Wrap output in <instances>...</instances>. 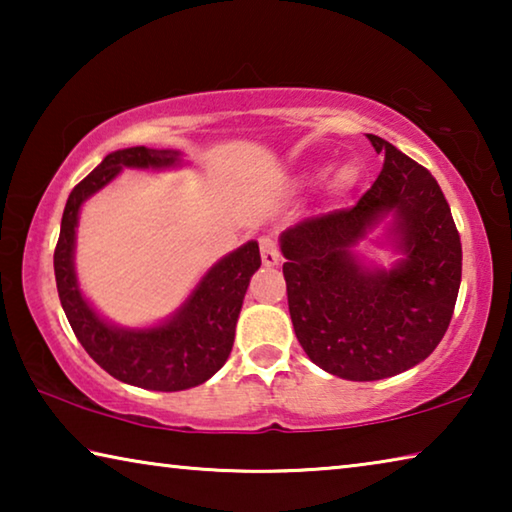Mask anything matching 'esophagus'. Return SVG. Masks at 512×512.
Here are the masks:
<instances>
[{
	"instance_id": "obj_1",
	"label": "esophagus",
	"mask_w": 512,
	"mask_h": 512,
	"mask_svg": "<svg viewBox=\"0 0 512 512\" xmlns=\"http://www.w3.org/2000/svg\"><path fill=\"white\" fill-rule=\"evenodd\" d=\"M259 250H262L264 266H277L280 264V248H277L275 237H262L259 239Z\"/></svg>"
}]
</instances>
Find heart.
Returning a JSON list of instances; mask_svg holds the SVG:
<instances>
[{"instance_id":"b5f03b06","label":"heart","mask_w":512,"mask_h":512,"mask_svg":"<svg viewBox=\"0 0 512 512\" xmlns=\"http://www.w3.org/2000/svg\"><path fill=\"white\" fill-rule=\"evenodd\" d=\"M352 183H354V169L350 167V164H343V167H339L332 173V176H329L327 187H329V192L341 194V192H345V189H350Z\"/></svg>"}]
</instances>
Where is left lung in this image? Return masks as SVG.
<instances>
[{
	"instance_id": "left-lung-1",
	"label": "left lung",
	"mask_w": 512,
	"mask_h": 512,
	"mask_svg": "<svg viewBox=\"0 0 512 512\" xmlns=\"http://www.w3.org/2000/svg\"><path fill=\"white\" fill-rule=\"evenodd\" d=\"M384 167L357 205L309 216L280 237L293 329L307 357L332 375L375 381L418 366L443 341L461 287V237L431 173L368 135ZM388 213L405 255L366 267L353 244Z\"/></svg>"
}]
</instances>
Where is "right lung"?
Returning a JSON list of instances; mask_svg holds the SVG:
<instances>
[{"mask_svg":"<svg viewBox=\"0 0 512 512\" xmlns=\"http://www.w3.org/2000/svg\"><path fill=\"white\" fill-rule=\"evenodd\" d=\"M178 162V151H155L146 146H131L106 155L69 194L54 250L60 305L85 352L124 384L164 393L203 384L228 361L248 282L262 266L257 241H248L235 253L219 259L176 314L162 325L144 329L110 325L90 307L76 282L74 244L81 205L106 187L121 169H167Z\"/></svg>","mask_w":512,"mask_h":512,"instance_id":"add662e5","label":"right lung"}]
</instances>
